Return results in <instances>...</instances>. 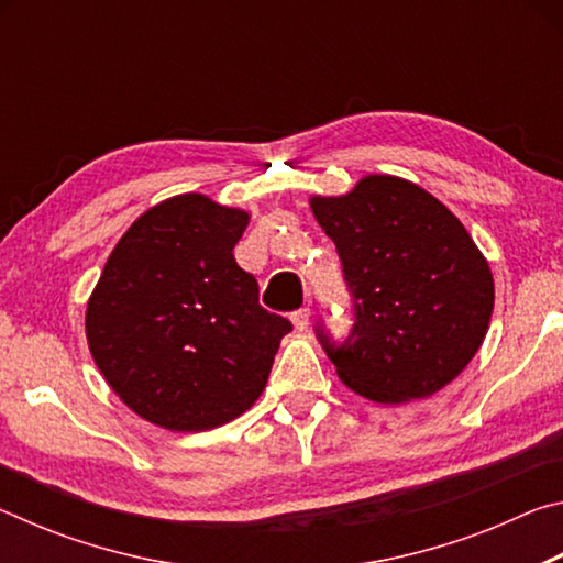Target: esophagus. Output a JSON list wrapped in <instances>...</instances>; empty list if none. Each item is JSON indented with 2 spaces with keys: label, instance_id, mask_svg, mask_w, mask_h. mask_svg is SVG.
<instances>
[{
  "label": "esophagus",
  "instance_id": "esophagus-1",
  "mask_svg": "<svg viewBox=\"0 0 563 563\" xmlns=\"http://www.w3.org/2000/svg\"><path fill=\"white\" fill-rule=\"evenodd\" d=\"M290 318H292V325L295 328L308 330V325H310V308H298Z\"/></svg>",
  "mask_w": 563,
  "mask_h": 563
}]
</instances>
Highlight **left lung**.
<instances>
[{
	"label": "left lung",
	"mask_w": 563,
	"mask_h": 563,
	"mask_svg": "<svg viewBox=\"0 0 563 563\" xmlns=\"http://www.w3.org/2000/svg\"><path fill=\"white\" fill-rule=\"evenodd\" d=\"M352 298L347 338L318 322L338 375L375 402L430 397L470 365L494 310L492 271L452 211L409 180L367 176L310 201Z\"/></svg>",
	"instance_id": "obj_1"
}]
</instances>
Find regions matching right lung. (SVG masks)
I'll return each mask as SVG.
<instances>
[{"label":"right lung","instance_id":"obj_1","mask_svg":"<svg viewBox=\"0 0 563 563\" xmlns=\"http://www.w3.org/2000/svg\"><path fill=\"white\" fill-rule=\"evenodd\" d=\"M247 213L184 194L133 223L87 308L89 350L133 412L174 432L231 422L261 397L290 320L235 263Z\"/></svg>","mask_w":563,"mask_h":563}]
</instances>
